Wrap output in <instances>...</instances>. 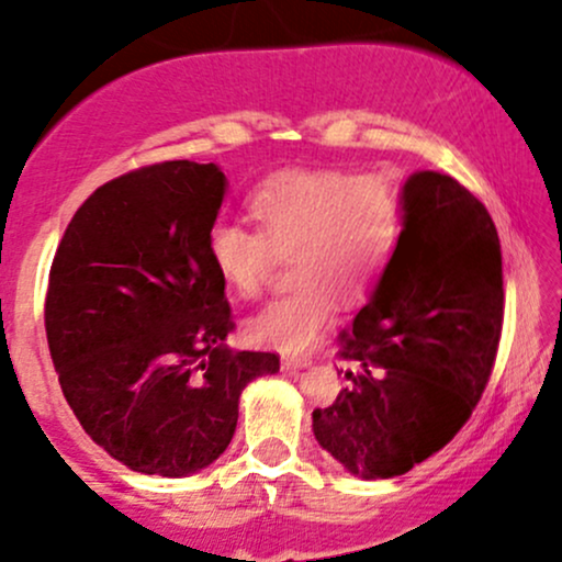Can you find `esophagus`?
Masks as SVG:
<instances>
[{
	"instance_id": "34e87169",
	"label": "esophagus",
	"mask_w": 562,
	"mask_h": 562,
	"mask_svg": "<svg viewBox=\"0 0 562 562\" xmlns=\"http://www.w3.org/2000/svg\"><path fill=\"white\" fill-rule=\"evenodd\" d=\"M312 362L308 359H301V357H282V370H303V367H308Z\"/></svg>"
}]
</instances>
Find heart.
Returning <instances> with one entry per match:
<instances>
[{
  "instance_id": "b5f03b06",
  "label": "heart",
  "mask_w": 562,
  "mask_h": 562,
  "mask_svg": "<svg viewBox=\"0 0 562 562\" xmlns=\"http://www.w3.org/2000/svg\"><path fill=\"white\" fill-rule=\"evenodd\" d=\"M261 232L216 222L209 261L232 293L250 299L267 280L272 256L290 254L293 293L256 312L245 333L282 353L312 348L330 327L335 299L364 301L402 237V200L378 177L346 171H285L250 198Z\"/></svg>"
}]
</instances>
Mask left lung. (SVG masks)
<instances>
[{
	"instance_id": "left-lung-1",
	"label": "left lung",
	"mask_w": 562,
	"mask_h": 562,
	"mask_svg": "<svg viewBox=\"0 0 562 562\" xmlns=\"http://www.w3.org/2000/svg\"><path fill=\"white\" fill-rule=\"evenodd\" d=\"M398 200L396 250L338 335L348 385L312 412L319 447L364 481L447 447L486 389L502 333V250L481 200L438 171L412 173Z\"/></svg>"
}]
</instances>
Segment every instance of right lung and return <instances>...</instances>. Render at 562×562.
I'll use <instances>...</instances> for the list:
<instances>
[{
    "label": "right lung",
    "mask_w": 562,
    "mask_h": 562,
    "mask_svg": "<svg viewBox=\"0 0 562 562\" xmlns=\"http://www.w3.org/2000/svg\"><path fill=\"white\" fill-rule=\"evenodd\" d=\"M227 195L216 164L166 160L102 184L70 218L44 327L60 389L94 443L134 473L184 479L224 454L267 351L235 330L209 232Z\"/></svg>",
    "instance_id": "1"
}]
</instances>
